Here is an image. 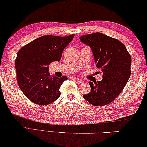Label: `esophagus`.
Returning a JSON list of instances; mask_svg holds the SVG:
<instances>
[{"label": "esophagus", "mask_w": 147, "mask_h": 147, "mask_svg": "<svg viewBox=\"0 0 147 147\" xmlns=\"http://www.w3.org/2000/svg\"><path fill=\"white\" fill-rule=\"evenodd\" d=\"M73 79L75 80L76 82L78 83V84H80V83H83V80H82L78 79V78H73Z\"/></svg>", "instance_id": "obj_1"}]
</instances>
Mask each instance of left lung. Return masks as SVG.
Returning <instances> with one entry per match:
<instances>
[{"label": "left lung", "mask_w": 147, "mask_h": 147, "mask_svg": "<svg viewBox=\"0 0 147 147\" xmlns=\"http://www.w3.org/2000/svg\"><path fill=\"white\" fill-rule=\"evenodd\" d=\"M80 39L91 48L103 78L97 82H90L91 90L83 98L94 106H105L113 101L125 86L131 75V55L121 41L102 33L84 35Z\"/></svg>", "instance_id": "left-lung-1"}]
</instances>
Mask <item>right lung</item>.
<instances>
[{
  "label": "right lung",
  "mask_w": 147,
  "mask_h": 147,
  "mask_svg": "<svg viewBox=\"0 0 147 147\" xmlns=\"http://www.w3.org/2000/svg\"><path fill=\"white\" fill-rule=\"evenodd\" d=\"M74 36V34L65 37L43 36L18 52L15 60L18 84L24 95L34 104H50L60 96L59 88L68 78L51 76L48 65L61 60L63 50Z\"/></svg>",
  "instance_id": "right-lung-1"
}]
</instances>
